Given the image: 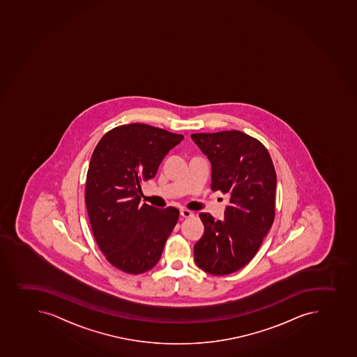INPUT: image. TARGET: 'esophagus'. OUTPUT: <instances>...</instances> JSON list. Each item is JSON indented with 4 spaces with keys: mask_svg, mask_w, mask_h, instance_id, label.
<instances>
[{
    "mask_svg": "<svg viewBox=\"0 0 357 357\" xmlns=\"http://www.w3.org/2000/svg\"><path fill=\"white\" fill-rule=\"evenodd\" d=\"M180 215L185 218H192V216H194L193 213L188 211V209H180Z\"/></svg>",
    "mask_w": 357,
    "mask_h": 357,
    "instance_id": "esophagus-1",
    "label": "esophagus"
}]
</instances>
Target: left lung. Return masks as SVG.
I'll list each match as a JSON object with an SVG mask.
<instances>
[{"instance_id":"left-lung-1","label":"left lung","mask_w":357,"mask_h":357,"mask_svg":"<svg viewBox=\"0 0 357 357\" xmlns=\"http://www.w3.org/2000/svg\"><path fill=\"white\" fill-rule=\"evenodd\" d=\"M190 137L211 162V190L228 195L223 221L201 213L204 234L194 245L197 267L228 275L257 255L275 218L276 172L268 150L239 132H195Z\"/></svg>"}]
</instances>
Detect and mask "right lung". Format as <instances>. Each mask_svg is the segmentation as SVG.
<instances>
[{
	"instance_id": "right-lung-1",
	"label": "right lung",
	"mask_w": 357,
	"mask_h": 357,
	"mask_svg": "<svg viewBox=\"0 0 357 357\" xmlns=\"http://www.w3.org/2000/svg\"><path fill=\"white\" fill-rule=\"evenodd\" d=\"M183 139L165 129L134 123L106 132L92 153L85 204L92 234L106 260L137 275L156 266L177 225L179 211L139 204L141 183Z\"/></svg>"
}]
</instances>
